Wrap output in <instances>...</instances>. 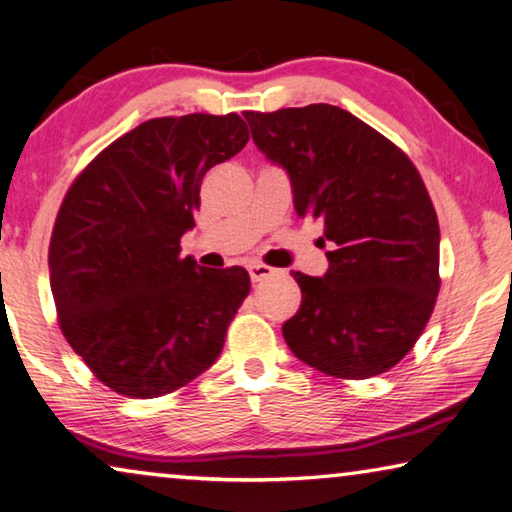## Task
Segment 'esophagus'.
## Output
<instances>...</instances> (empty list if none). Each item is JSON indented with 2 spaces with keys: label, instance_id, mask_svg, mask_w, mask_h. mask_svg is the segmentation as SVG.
Wrapping results in <instances>:
<instances>
[{
  "label": "esophagus",
  "instance_id": "1",
  "mask_svg": "<svg viewBox=\"0 0 512 512\" xmlns=\"http://www.w3.org/2000/svg\"><path fill=\"white\" fill-rule=\"evenodd\" d=\"M272 274H274V270L270 265H263V263H251L249 265V276H251V281H254V283L265 281L267 276H272Z\"/></svg>",
  "mask_w": 512,
  "mask_h": 512
}]
</instances>
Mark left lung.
I'll return each mask as SVG.
<instances>
[{
	"label": "left lung",
	"mask_w": 512,
	"mask_h": 512,
	"mask_svg": "<svg viewBox=\"0 0 512 512\" xmlns=\"http://www.w3.org/2000/svg\"><path fill=\"white\" fill-rule=\"evenodd\" d=\"M242 115L288 170L297 215L324 220L331 242L322 279L292 272L301 306L283 324L288 347L335 379L388 372L420 340L440 290L438 215L420 172L340 106Z\"/></svg>",
	"instance_id": "obj_1"
}]
</instances>
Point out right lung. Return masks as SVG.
Returning a JSON list of instances; mask_svg holds the SVG:
<instances>
[{"instance_id":"1","label":"right lung","mask_w":512,"mask_h":512,"mask_svg":"<svg viewBox=\"0 0 512 512\" xmlns=\"http://www.w3.org/2000/svg\"><path fill=\"white\" fill-rule=\"evenodd\" d=\"M247 140L238 113L154 117L67 188L49 242L58 326L117 395H170L220 356L249 274L181 258V236L195 226L204 174Z\"/></svg>"}]
</instances>
